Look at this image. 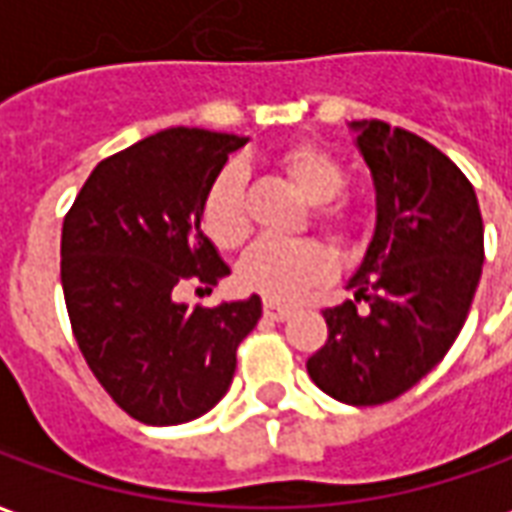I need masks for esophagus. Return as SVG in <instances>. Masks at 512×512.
<instances>
[{
  "label": "esophagus",
  "instance_id": "esophagus-1",
  "mask_svg": "<svg viewBox=\"0 0 512 512\" xmlns=\"http://www.w3.org/2000/svg\"><path fill=\"white\" fill-rule=\"evenodd\" d=\"M290 312H293L290 304H282V301H271V299L263 301V315L271 318V321H285Z\"/></svg>",
  "mask_w": 512,
  "mask_h": 512
}]
</instances>
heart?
I'll use <instances>...</instances> for the list:
<instances>
[{"label": "heart", "mask_w": 512, "mask_h": 512, "mask_svg": "<svg viewBox=\"0 0 512 512\" xmlns=\"http://www.w3.org/2000/svg\"><path fill=\"white\" fill-rule=\"evenodd\" d=\"M279 167L307 194V200L318 205L315 216L323 230H329L334 238L351 235L354 216L343 202H337V197H343L348 178L332 153H326L318 145L296 142L279 153ZM200 230L219 249H235L249 233L246 178L238 164L219 169L208 183L200 200ZM332 266V252L321 241L263 238L241 257L235 268V282L271 301H290L312 288L315 282L329 277Z\"/></svg>", "instance_id": "b5f03b06"}]
</instances>
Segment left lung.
Returning <instances> with one entry per match:
<instances>
[{"instance_id": "obj_1", "label": "left lung", "mask_w": 512, "mask_h": 512, "mask_svg": "<svg viewBox=\"0 0 512 512\" xmlns=\"http://www.w3.org/2000/svg\"><path fill=\"white\" fill-rule=\"evenodd\" d=\"M351 128L376 183V233L348 282L354 301L323 310L329 337L307 373L340 403L381 406L461 334L483 274V216L469 178L428 139L384 120Z\"/></svg>"}]
</instances>
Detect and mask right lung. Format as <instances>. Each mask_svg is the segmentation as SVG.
Segmentation results:
<instances>
[{
	"mask_svg": "<svg viewBox=\"0 0 512 512\" xmlns=\"http://www.w3.org/2000/svg\"><path fill=\"white\" fill-rule=\"evenodd\" d=\"M246 136L167 128L104 158L62 222L60 277L73 337L106 395L145 425H180L230 389L260 299H172L230 274L200 230V200Z\"/></svg>",
	"mask_w": 512,
	"mask_h": 512,
	"instance_id": "obj_1",
	"label": "right lung"
}]
</instances>
